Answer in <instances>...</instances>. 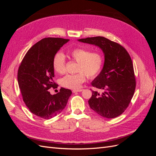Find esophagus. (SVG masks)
I'll use <instances>...</instances> for the list:
<instances>
[{
  "label": "esophagus",
  "mask_w": 156,
  "mask_h": 156,
  "mask_svg": "<svg viewBox=\"0 0 156 156\" xmlns=\"http://www.w3.org/2000/svg\"><path fill=\"white\" fill-rule=\"evenodd\" d=\"M83 89H79V90H73L72 91L73 93H75V92H81L83 91Z\"/></svg>",
  "instance_id": "1"
}]
</instances>
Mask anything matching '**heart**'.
I'll return each instance as SVG.
<instances>
[{"label": "heart", "mask_w": 156, "mask_h": 156, "mask_svg": "<svg viewBox=\"0 0 156 156\" xmlns=\"http://www.w3.org/2000/svg\"><path fill=\"white\" fill-rule=\"evenodd\" d=\"M73 60L78 62L76 74H68L60 80L61 85L65 88L76 90L86 81L87 75L95 78L100 73L103 64L102 55L98 52H91L84 48H75L70 52ZM53 67L56 73L66 72V56L62 52H58L53 60Z\"/></svg>", "instance_id": "b5f03b06"}]
</instances>
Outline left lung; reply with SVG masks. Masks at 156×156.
I'll return each instance as SVG.
<instances>
[{
  "label": "left lung",
  "instance_id": "8db88e82",
  "mask_svg": "<svg viewBox=\"0 0 156 156\" xmlns=\"http://www.w3.org/2000/svg\"><path fill=\"white\" fill-rule=\"evenodd\" d=\"M100 48L104 54V64L92 86L103 90H92L88 104L93 111L107 119L122 115L133 96L136 82L133 66L129 53L120 44L106 37L96 36L78 40Z\"/></svg>",
  "mask_w": 156,
  "mask_h": 156
}]
</instances>
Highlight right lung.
<instances>
[{
    "instance_id": "right-lung-1",
    "label": "right lung",
    "mask_w": 156,
    "mask_h": 156,
    "mask_svg": "<svg viewBox=\"0 0 156 156\" xmlns=\"http://www.w3.org/2000/svg\"><path fill=\"white\" fill-rule=\"evenodd\" d=\"M69 40L45 37L27 51L18 69L17 81L23 101L33 114L50 119L62 112L72 91L61 88L52 95L48 90L56 85L53 60L56 53Z\"/></svg>"
}]
</instances>
